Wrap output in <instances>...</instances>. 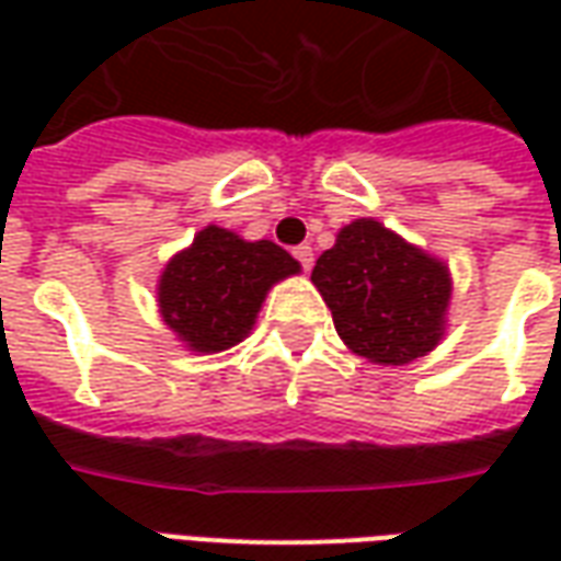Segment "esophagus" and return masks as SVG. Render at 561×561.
Returning a JSON list of instances; mask_svg holds the SVG:
<instances>
[{
    "label": "esophagus",
    "mask_w": 561,
    "mask_h": 561,
    "mask_svg": "<svg viewBox=\"0 0 561 561\" xmlns=\"http://www.w3.org/2000/svg\"><path fill=\"white\" fill-rule=\"evenodd\" d=\"M294 257L300 261V267L304 270H312V261H316V257H312V245H297V249H294Z\"/></svg>",
    "instance_id": "1"
}]
</instances>
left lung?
Segmentation results:
<instances>
[{
    "label": "left lung",
    "mask_w": 561,
    "mask_h": 561,
    "mask_svg": "<svg viewBox=\"0 0 561 561\" xmlns=\"http://www.w3.org/2000/svg\"><path fill=\"white\" fill-rule=\"evenodd\" d=\"M312 285L348 352L376 366L426 357L447 333L450 267L378 219H354L316 261Z\"/></svg>",
    "instance_id": "obj_1"
}]
</instances>
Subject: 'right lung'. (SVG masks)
Here are the masks:
<instances>
[{"label":"right lung","mask_w":561,"mask_h":561,"mask_svg":"<svg viewBox=\"0 0 561 561\" xmlns=\"http://www.w3.org/2000/svg\"><path fill=\"white\" fill-rule=\"evenodd\" d=\"M297 273L300 261L273 240H243L228 228L207 225L164 264L156 304L183 348L228 352L252 333L270 288Z\"/></svg>","instance_id":"right-lung-1"}]
</instances>
